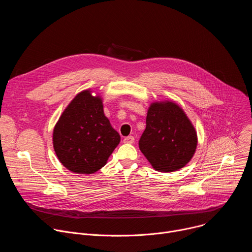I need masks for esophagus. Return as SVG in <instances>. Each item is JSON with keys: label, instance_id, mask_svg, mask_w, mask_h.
<instances>
[{"label": "esophagus", "instance_id": "34e87169", "mask_svg": "<svg viewBox=\"0 0 252 252\" xmlns=\"http://www.w3.org/2000/svg\"><path fill=\"white\" fill-rule=\"evenodd\" d=\"M124 142H126V143H133L134 142V137L132 135H128V136L125 137Z\"/></svg>", "mask_w": 252, "mask_h": 252}]
</instances>
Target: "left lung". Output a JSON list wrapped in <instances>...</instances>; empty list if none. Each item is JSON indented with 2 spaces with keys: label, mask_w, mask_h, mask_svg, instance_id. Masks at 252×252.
Returning a JSON list of instances; mask_svg holds the SVG:
<instances>
[{
  "label": "left lung",
  "mask_w": 252,
  "mask_h": 252,
  "mask_svg": "<svg viewBox=\"0 0 252 252\" xmlns=\"http://www.w3.org/2000/svg\"><path fill=\"white\" fill-rule=\"evenodd\" d=\"M138 146L156 170L171 172L190 161L196 151L197 134L177 103L155 101L148 110L147 127Z\"/></svg>",
  "instance_id": "obj_1"
}]
</instances>
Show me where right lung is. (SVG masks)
<instances>
[{
	"instance_id": "1",
	"label": "right lung",
	"mask_w": 252,
	"mask_h": 252,
	"mask_svg": "<svg viewBox=\"0 0 252 252\" xmlns=\"http://www.w3.org/2000/svg\"><path fill=\"white\" fill-rule=\"evenodd\" d=\"M91 90L79 93L61 115L53 131V146L69 171L92 174L104 166L121 141L104 116L102 98Z\"/></svg>"
}]
</instances>
